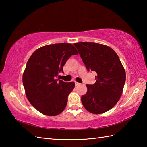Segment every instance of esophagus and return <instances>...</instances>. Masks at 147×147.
<instances>
[{
    "label": "esophagus",
    "mask_w": 147,
    "mask_h": 147,
    "mask_svg": "<svg viewBox=\"0 0 147 147\" xmlns=\"http://www.w3.org/2000/svg\"><path fill=\"white\" fill-rule=\"evenodd\" d=\"M74 83H75V85H76V86H79V85H80V83H78V82H75Z\"/></svg>",
    "instance_id": "esophagus-1"
}]
</instances>
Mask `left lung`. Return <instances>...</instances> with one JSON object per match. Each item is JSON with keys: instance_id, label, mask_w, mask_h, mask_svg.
<instances>
[{"instance_id": "8db88e82", "label": "left lung", "mask_w": 147, "mask_h": 147, "mask_svg": "<svg viewBox=\"0 0 147 147\" xmlns=\"http://www.w3.org/2000/svg\"><path fill=\"white\" fill-rule=\"evenodd\" d=\"M86 69L95 71L96 82L86 85L82 102L92 114L110 110L119 100L126 81V73L117 54L109 46L93 42L74 43Z\"/></svg>"}]
</instances>
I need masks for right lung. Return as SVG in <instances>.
Wrapping results in <instances>:
<instances>
[{"label": "right lung", "mask_w": 147, "mask_h": 147, "mask_svg": "<svg viewBox=\"0 0 147 147\" xmlns=\"http://www.w3.org/2000/svg\"><path fill=\"white\" fill-rule=\"evenodd\" d=\"M77 54L71 43H55L36 50L28 61L23 74L25 93L30 104L43 114L54 116L64 110L75 84L56 78L63 73L68 59Z\"/></svg>", "instance_id": "add662e5"}]
</instances>
